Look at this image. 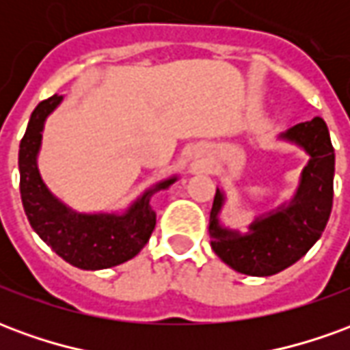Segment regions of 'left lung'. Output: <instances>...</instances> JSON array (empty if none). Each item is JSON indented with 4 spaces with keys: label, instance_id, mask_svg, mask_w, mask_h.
I'll return each mask as SVG.
<instances>
[{
    "label": "left lung",
    "instance_id": "obj_1",
    "mask_svg": "<svg viewBox=\"0 0 350 350\" xmlns=\"http://www.w3.org/2000/svg\"><path fill=\"white\" fill-rule=\"evenodd\" d=\"M281 138L309 153L300 187L288 206H281L250 225L247 234L219 225L223 193L215 191L210 212V236L215 255L245 275H273L300 260L321 238L334 202V146L323 118L294 125Z\"/></svg>",
    "mask_w": 350,
    "mask_h": 350
}]
</instances>
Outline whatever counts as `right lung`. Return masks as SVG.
Here are the masks:
<instances>
[{"label":"right lung","mask_w":350,"mask_h":350,"mask_svg":"<svg viewBox=\"0 0 350 350\" xmlns=\"http://www.w3.org/2000/svg\"><path fill=\"white\" fill-rule=\"evenodd\" d=\"M62 99V95H52L41 100L20 140V197L24 212L42 242L49 243L64 260L82 270L112 268L138 255L148 243L155 228V212L150 198L157 191L170 187L176 176L155 183L122 215L79 213L67 208L46 189L37 168L44 120Z\"/></svg>","instance_id":"1"}]
</instances>
